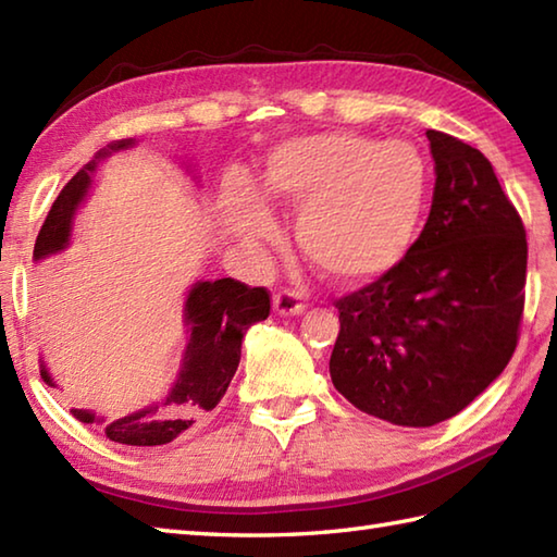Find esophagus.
<instances>
[{"mask_svg": "<svg viewBox=\"0 0 557 557\" xmlns=\"http://www.w3.org/2000/svg\"><path fill=\"white\" fill-rule=\"evenodd\" d=\"M272 309H275L280 315H299L304 313L306 306L301 304V297L292 289H282L272 297Z\"/></svg>", "mask_w": 557, "mask_h": 557, "instance_id": "obj_1", "label": "esophagus"}]
</instances>
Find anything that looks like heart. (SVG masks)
Instances as JSON below:
<instances>
[{
  "instance_id": "obj_1",
  "label": "heart",
  "mask_w": 557,
  "mask_h": 557,
  "mask_svg": "<svg viewBox=\"0 0 557 557\" xmlns=\"http://www.w3.org/2000/svg\"><path fill=\"white\" fill-rule=\"evenodd\" d=\"M429 170L417 146L330 132L285 140L260 172L258 197L299 210L304 256L342 285L387 275L417 232ZM242 180L222 188V210L246 244H272L277 222Z\"/></svg>"
}]
</instances>
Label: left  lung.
Returning a JSON list of instances; mask_svg holds the SVG:
<instances>
[{
  "label": "left lung",
  "instance_id": "obj_1",
  "mask_svg": "<svg viewBox=\"0 0 557 557\" xmlns=\"http://www.w3.org/2000/svg\"><path fill=\"white\" fill-rule=\"evenodd\" d=\"M429 220L407 256L335 301L330 377L354 407L425 429L471 405L512 359L524 313L527 232L483 152L425 132Z\"/></svg>",
  "mask_w": 557,
  "mask_h": 557
}]
</instances>
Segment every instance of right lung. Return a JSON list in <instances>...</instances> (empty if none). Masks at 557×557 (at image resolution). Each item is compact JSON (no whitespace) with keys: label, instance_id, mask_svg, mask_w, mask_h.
<instances>
[{"label":"right lung","instance_id":"1","mask_svg":"<svg viewBox=\"0 0 557 557\" xmlns=\"http://www.w3.org/2000/svg\"><path fill=\"white\" fill-rule=\"evenodd\" d=\"M134 138L114 140L102 148L96 160L78 170L62 194L57 196L52 210L35 242L33 258L42 260L52 253L64 251L71 236L74 212L86 198L90 174L98 162L110 152L132 148ZM270 315V294L265 287H248L239 280L222 277L215 282H196L184 304V325L188 330V345L184 351L182 371L162 405H152L122 419L104 421L90 409H71L83 423H104V435L122 445H168L174 437L191 429L194 423L206 419V413L218 407L222 395L227 393L236 366L242 359V339L246 330ZM42 381L57 387L52 375L40 369Z\"/></svg>","mask_w":557,"mask_h":557}]
</instances>
